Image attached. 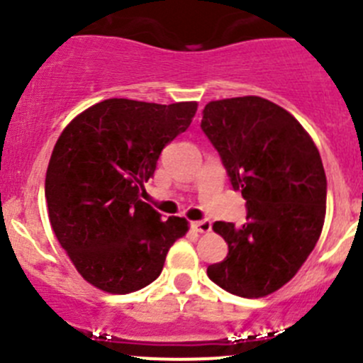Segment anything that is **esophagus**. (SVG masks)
Wrapping results in <instances>:
<instances>
[{"label": "esophagus", "instance_id": "34e87169", "mask_svg": "<svg viewBox=\"0 0 363 363\" xmlns=\"http://www.w3.org/2000/svg\"><path fill=\"white\" fill-rule=\"evenodd\" d=\"M191 227L195 228L196 232H200V234H206V232L211 230V221L209 220H200V221H193Z\"/></svg>", "mask_w": 363, "mask_h": 363}]
</instances>
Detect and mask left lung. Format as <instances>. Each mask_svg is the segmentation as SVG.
<instances>
[{
    "label": "left lung",
    "mask_w": 363,
    "mask_h": 363,
    "mask_svg": "<svg viewBox=\"0 0 363 363\" xmlns=\"http://www.w3.org/2000/svg\"><path fill=\"white\" fill-rule=\"evenodd\" d=\"M200 128L246 200L245 225H213L228 253L207 275L235 296H267L296 275L321 235L326 175L319 150L289 111L257 96L213 101Z\"/></svg>",
    "instance_id": "obj_1"
}]
</instances>
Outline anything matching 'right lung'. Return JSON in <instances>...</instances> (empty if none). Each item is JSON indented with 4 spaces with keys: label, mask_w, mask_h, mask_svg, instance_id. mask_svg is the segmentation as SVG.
I'll list each match as a JSON object with an SVG mask.
<instances>
[{
    "label": "right lung",
    "mask_w": 363,
    "mask_h": 363,
    "mask_svg": "<svg viewBox=\"0 0 363 363\" xmlns=\"http://www.w3.org/2000/svg\"><path fill=\"white\" fill-rule=\"evenodd\" d=\"M196 103L106 99L60 135L45 174L49 221L79 275L97 289L128 294L163 271L184 218L140 200L161 150L191 124Z\"/></svg>",
    "instance_id": "obj_1"
}]
</instances>
